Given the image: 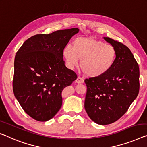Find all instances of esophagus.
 Returning a JSON list of instances; mask_svg holds the SVG:
<instances>
[{
  "label": "esophagus",
  "mask_w": 147,
  "mask_h": 147,
  "mask_svg": "<svg viewBox=\"0 0 147 147\" xmlns=\"http://www.w3.org/2000/svg\"><path fill=\"white\" fill-rule=\"evenodd\" d=\"M75 82L76 83H77V84H82V83L84 82V80H83L81 77H80V76H78V77L76 79Z\"/></svg>",
  "instance_id": "34e87169"
}]
</instances>
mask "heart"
Listing matches in <instances>:
<instances>
[{"label":"heart","mask_w":147,"mask_h":147,"mask_svg":"<svg viewBox=\"0 0 147 147\" xmlns=\"http://www.w3.org/2000/svg\"><path fill=\"white\" fill-rule=\"evenodd\" d=\"M63 56L68 65L73 67L80 60V68L89 77L98 78L109 72L115 62L117 51L113 45L94 38H78L73 45L63 49Z\"/></svg>","instance_id":"b5f03b06"}]
</instances>
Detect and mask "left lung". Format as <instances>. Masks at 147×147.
<instances>
[{
	"instance_id": "1",
	"label": "left lung",
	"mask_w": 147,
	"mask_h": 147,
	"mask_svg": "<svg viewBox=\"0 0 147 147\" xmlns=\"http://www.w3.org/2000/svg\"><path fill=\"white\" fill-rule=\"evenodd\" d=\"M104 39L115 48L117 57L106 74L84 80V108L93 121L108 125L121 118L139 94V67L126 45L109 38Z\"/></svg>"
}]
</instances>
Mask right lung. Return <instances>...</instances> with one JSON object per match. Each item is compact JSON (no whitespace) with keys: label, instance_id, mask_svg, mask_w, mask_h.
<instances>
[{"label":"right lung","instance_id":"right-lung-1","mask_svg":"<svg viewBox=\"0 0 147 147\" xmlns=\"http://www.w3.org/2000/svg\"><path fill=\"white\" fill-rule=\"evenodd\" d=\"M78 31L71 28L35 35L16 52L13 92L25 112L35 120L53 117L62 106L63 90L77 78L65 65L63 49Z\"/></svg>","mask_w":147,"mask_h":147}]
</instances>
